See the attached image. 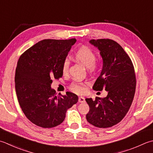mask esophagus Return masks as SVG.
<instances>
[{
  "label": "esophagus",
  "mask_w": 153,
  "mask_h": 153,
  "mask_svg": "<svg viewBox=\"0 0 153 153\" xmlns=\"http://www.w3.org/2000/svg\"><path fill=\"white\" fill-rule=\"evenodd\" d=\"M78 101H79V103H83V102H85V98L83 97H79V99H78Z\"/></svg>",
  "instance_id": "34e87169"
}]
</instances>
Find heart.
I'll return each mask as SVG.
<instances>
[{"instance_id":"obj_1","label":"heart","mask_w":153,"mask_h":153,"mask_svg":"<svg viewBox=\"0 0 153 153\" xmlns=\"http://www.w3.org/2000/svg\"><path fill=\"white\" fill-rule=\"evenodd\" d=\"M74 59L75 61L80 63L87 68L89 69V71H94L97 68L95 59L96 57L94 52L89 49V48L83 46L77 50L74 53ZM69 68V62L65 60L62 64V73L63 74H67L68 72ZM85 83L83 82H74L71 85L70 89L71 91L77 93V94H82L85 91Z\"/></svg>"}]
</instances>
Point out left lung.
Returning a JSON list of instances; mask_svg holds the SVG:
<instances>
[{
	"instance_id": "1",
	"label": "left lung",
	"mask_w": 153,
	"mask_h": 153,
	"mask_svg": "<svg viewBox=\"0 0 153 153\" xmlns=\"http://www.w3.org/2000/svg\"><path fill=\"white\" fill-rule=\"evenodd\" d=\"M100 51L103 59L102 70L93 89L107 91L103 99L86 98L89 111L86 119L99 128L117 124L126 115L132 104L136 88L134 67L129 56L116 42L109 39L89 40Z\"/></svg>"
}]
</instances>
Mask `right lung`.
Instances as JSON below:
<instances>
[{"label":"right lung","instance_id":"right-lung-1","mask_svg":"<svg viewBox=\"0 0 153 153\" xmlns=\"http://www.w3.org/2000/svg\"><path fill=\"white\" fill-rule=\"evenodd\" d=\"M70 40H43L24 52L17 63L15 89L20 106L32 123L52 128L64 121L67 110L78 101L77 95L66 92L56 96L52 79L63 76L62 64L71 46Z\"/></svg>","mask_w":153,"mask_h":153}]
</instances>
